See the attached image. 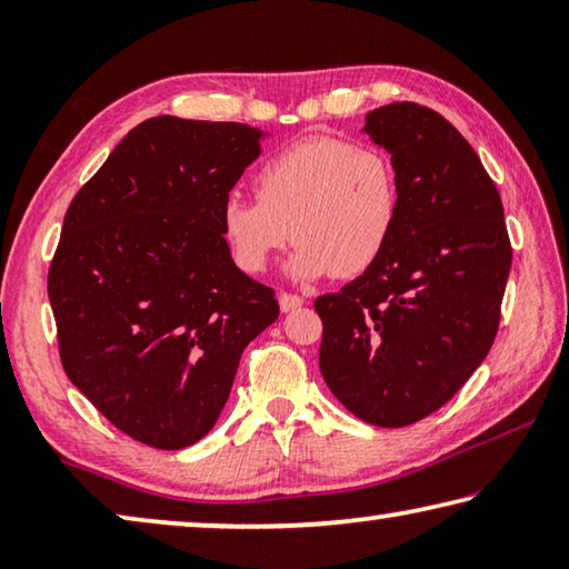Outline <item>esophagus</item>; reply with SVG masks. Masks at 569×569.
I'll return each mask as SVG.
<instances>
[{
    "label": "esophagus",
    "mask_w": 569,
    "mask_h": 569,
    "mask_svg": "<svg viewBox=\"0 0 569 569\" xmlns=\"http://www.w3.org/2000/svg\"><path fill=\"white\" fill-rule=\"evenodd\" d=\"M278 306H281V311L288 313L293 311V308H301L303 306V298L296 296V293H278Z\"/></svg>",
    "instance_id": "obj_1"
}]
</instances>
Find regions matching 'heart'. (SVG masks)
<instances>
[{"mask_svg": "<svg viewBox=\"0 0 569 569\" xmlns=\"http://www.w3.org/2000/svg\"><path fill=\"white\" fill-rule=\"evenodd\" d=\"M256 198L228 196L220 230L246 273H261L288 240V273L356 278L389 248L401 210L399 172L387 152L343 138H303L258 168Z\"/></svg>", "mask_w": 569, "mask_h": 569, "instance_id": "b5f03b06", "label": "heart"}]
</instances>
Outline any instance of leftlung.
<instances>
[{
	"mask_svg": "<svg viewBox=\"0 0 569 569\" xmlns=\"http://www.w3.org/2000/svg\"><path fill=\"white\" fill-rule=\"evenodd\" d=\"M363 132L391 152L401 210L379 261L316 298L319 366L353 417L397 429L445 407L492 349L512 246L492 178L439 112L391 102Z\"/></svg>",
	"mask_w": 569,
	"mask_h": 569,
	"instance_id": "8db88e82",
	"label": "left lung"
}]
</instances>
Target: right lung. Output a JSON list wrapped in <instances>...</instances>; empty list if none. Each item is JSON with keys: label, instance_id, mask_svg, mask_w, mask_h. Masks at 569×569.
Masks as SVG:
<instances>
[{"label": "right lung", "instance_id": "1", "mask_svg": "<svg viewBox=\"0 0 569 569\" xmlns=\"http://www.w3.org/2000/svg\"><path fill=\"white\" fill-rule=\"evenodd\" d=\"M261 138L240 122L150 118L64 213L47 276L64 373L148 447L203 439L240 353L278 319L273 288L240 271L220 230Z\"/></svg>", "mask_w": 569, "mask_h": 569}]
</instances>
